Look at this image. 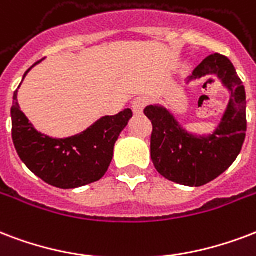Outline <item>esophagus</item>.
<instances>
[{
    "label": "esophagus",
    "mask_w": 256,
    "mask_h": 256,
    "mask_svg": "<svg viewBox=\"0 0 256 256\" xmlns=\"http://www.w3.org/2000/svg\"><path fill=\"white\" fill-rule=\"evenodd\" d=\"M146 106H148V99L146 98H136L132 104V112L136 115H141Z\"/></svg>",
    "instance_id": "34e87169"
}]
</instances>
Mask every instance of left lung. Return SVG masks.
I'll return each instance as SVG.
<instances>
[{
	"mask_svg": "<svg viewBox=\"0 0 256 256\" xmlns=\"http://www.w3.org/2000/svg\"><path fill=\"white\" fill-rule=\"evenodd\" d=\"M208 75L218 76L231 92L227 110L214 134H189L164 107L148 106L144 110L153 126V165L166 180L186 186L206 185L227 170L240 153L247 132L244 86L234 64L223 54H210L194 68L190 80Z\"/></svg>",
	"mask_w": 256,
	"mask_h": 256,
	"instance_id": "8db88e82",
	"label": "left lung"
}]
</instances>
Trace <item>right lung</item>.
Here are the masks:
<instances>
[{"mask_svg": "<svg viewBox=\"0 0 256 256\" xmlns=\"http://www.w3.org/2000/svg\"><path fill=\"white\" fill-rule=\"evenodd\" d=\"M10 114L12 138L21 161L46 184L62 189L78 188L102 178L112 160L115 142L132 116V110L126 108L120 114L103 116L78 136L56 140L29 124L20 110L17 90Z\"/></svg>", "mask_w": 256, "mask_h": 256, "instance_id": "add662e5", "label": "right lung"}]
</instances>
